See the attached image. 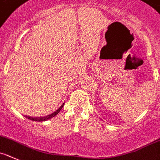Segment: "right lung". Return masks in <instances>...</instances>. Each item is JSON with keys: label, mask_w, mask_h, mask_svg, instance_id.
<instances>
[{"label": "right lung", "mask_w": 160, "mask_h": 160, "mask_svg": "<svg viewBox=\"0 0 160 160\" xmlns=\"http://www.w3.org/2000/svg\"><path fill=\"white\" fill-rule=\"evenodd\" d=\"M64 103H63L61 106H60V108H59L58 109H57V111H55V112H53V113H52V114L48 115V116H44V117H30V116H26V118H28V119H31V120H33V121H37V122H41V121H46V120H48L49 119H51V118L54 117V116H57V114H58L59 112H60V110L62 109L63 106H64Z\"/></svg>", "instance_id": "obj_1"}]
</instances>
